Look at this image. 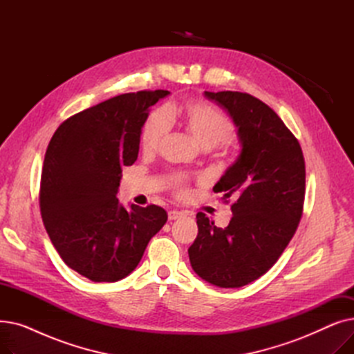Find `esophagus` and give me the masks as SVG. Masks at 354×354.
Here are the masks:
<instances>
[{
	"instance_id": "1",
	"label": "esophagus",
	"mask_w": 354,
	"mask_h": 354,
	"mask_svg": "<svg viewBox=\"0 0 354 354\" xmlns=\"http://www.w3.org/2000/svg\"><path fill=\"white\" fill-rule=\"evenodd\" d=\"M183 214L180 212V211H176V209H174V211H169L167 212V218H169V221H175V219H178V218H180Z\"/></svg>"
}]
</instances>
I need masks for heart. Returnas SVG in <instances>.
Returning a JSON list of instances; mask_svg holds the SVG:
<instances>
[{
	"label": "heart",
	"mask_w": 354,
	"mask_h": 354,
	"mask_svg": "<svg viewBox=\"0 0 354 354\" xmlns=\"http://www.w3.org/2000/svg\"><path fill=\"white\" fill-rule=\"evenodd\" d=\"M172 119H180L188 132L203 149H222L234 133L232 122L222 111L203 102H185L179 107H159L147 116L140 133L143 152L153 153L171 133ZM171 187L178 195L188 192V179L174 175Z\"/></svg>",
	"instance_id": "obj_1"
}]
</instances>
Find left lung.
<instances>
[{"label": "left lung", "instance_id": "left-lung-1", "mask_svg": "<svg viewBox=\"0 0 354 354\" xmlns=\"http://www.w3.org/2000/svg\"><path fill=\"white\" fill-rule=\"evenodd\" d=\"M205 96L228 111L243 152L214 187L235 198L230 225L218 228L198 212L188 254L202 280L238 288L264 275L294 236L304 207L306 162L299 140L264 102L241 91Z\"/></svg>", "mask_w": 354, "mask_h": 354}]
</instances>
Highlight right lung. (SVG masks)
<instances>
[{
  "label": "right lung",
  "instance_id": "right-lung-1",
  "mask_svg": "<svg viewBox=\"0 0 354 354\" xmlns=\"http://www.w3.org/2000/svg\"><path fill=\"white\" fill-rule=\"evenodd\" d=\"M167 95L111 97L66 119L47 146L40 180L46 231L66 266L95 283L132 272L167 221L158 205L126 209L116 198L122 169L138 159L149 107Z\"/></svg>",
  "mask_w": 354,
  "mask_h": 354
}]
</instances>
